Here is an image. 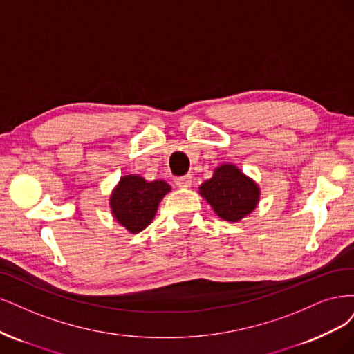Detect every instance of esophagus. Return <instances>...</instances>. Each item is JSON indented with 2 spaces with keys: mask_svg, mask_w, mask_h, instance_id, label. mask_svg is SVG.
<instances>
[{
  "mask_svg": "<svg viewBox=\"0 0 354 354\" xmlns=\"http://www.w3.org/2000/svg\"><path fill=\"white\" fill-rule=\"evenodd\" d=\"M191 175H184V176H178V178H175V184L178 185V187H182V188H185V187H189L191 185Z\"/></svg>",
  "mask_w": 354,
  "mask_h": 354,
  "instance_id": "1",
  "label": "esophagus"
}]
</instances>
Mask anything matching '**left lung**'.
I'll return each instance as SVG.
<instances>
[{"mask_svg": "<svg viewBox=\"0 0 354 354\" xmlns=\"http://www.w3.org/2000/svg\"><path fill=\"white\" fill-rule=\"evenodd\" d=\"M200 194L214 213L227 222H238L252 213L259 201V187L234 165H222L203 182Z\"/></svg>", "mask_w": 354, "mask_h": 354, "instance_id": "8db88e82", "label": "left lung"}]
</instances>
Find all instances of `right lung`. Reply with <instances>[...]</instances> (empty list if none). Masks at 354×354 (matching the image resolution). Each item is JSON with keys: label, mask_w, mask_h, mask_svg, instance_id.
I'll list each match as a JSON object with an SVG mask.
<instances>
[{"label": "right lung", "mask_w": 354, "mask_h": 354, "mask_svg": "<svg viewBox=\"0 0 354 354\" xmlns=\"http://www.w3.org/2000/svg\"><path fill=\"white\" fill-rule=\"evenodd\" d=\"M170 191L165 180L147 182L138 175L123 176L110 197L115 219L132 234L151 223L158 203Z\"/></svg>", "instance_id": "add662e5"}]
</instances>
